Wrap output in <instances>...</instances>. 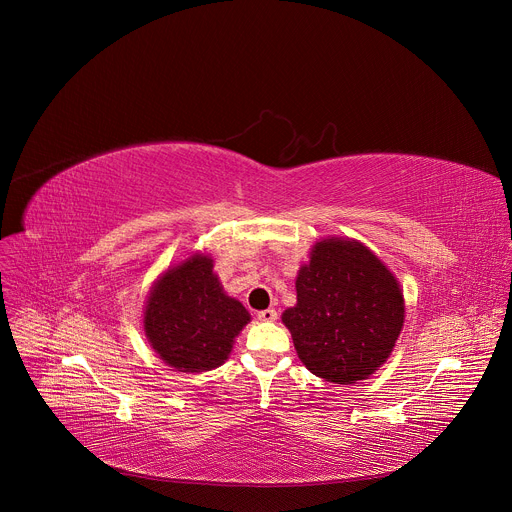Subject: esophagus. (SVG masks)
Masks as SVG:
<instances>
[{"instance_id": "34e87169", "label": "esophagus", "mask_w": 512, "mask_h": 512, "mask_svg": "<svg viewBox=\"0 0 512 512\" xmlns=\"http://www.w3.org/2000/svg\"><path fill=\"white\" fill-rule=\"evenodd\" d=\"M257 318H259L261 322H275V320H277V312H275L273 308H267V310H261V312L257 314Z\"/></svg>"}]
</instances>
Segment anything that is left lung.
Returning a JSON list of instances; mask_svg holds the SVG:
<instances>
[{
	"instance_id": "obj_1",
	"label": "left lung",
	"mask_w": 512,
	"mask_h": 512,
	"mask_svg": "<svg viewBox=\"0 0 512 512\" xmlns=\"http://www.w3.org/2000/svg\"><path fill=\"white\" fill-rule=\"evenodd\" d=\"M296 294L281 322L310 373L354 385L387 362L403 330L405 298L395 273L367 245L348 237L316 241Z\"/></svg>"
}]
</instances>
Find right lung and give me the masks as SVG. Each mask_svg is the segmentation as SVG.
Masks as SVG:
<instances>
[{
  "label": "right lung",
  "instance_id": "1",
  "mask_svg": "<svg viewBox=\"0 0 512 512\" xmlns=\"http://www.w3.org/2000/svg\"><path fill=\"white\" fill-rule=\"evenodd\" d=\"M249 322L251 314L227 294L212 257L202 251L160 273L143 308L145 338L180 373L221 367Z\"/></svg>",
  "mask_w": 512,
  "mask_h": 512
}]
</instances>
